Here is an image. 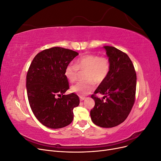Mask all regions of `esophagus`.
Wrapping results in <instances>:
<instances>
[{
    "label": "esophagus",
    "instance_id": "esophagus-1",
    "mask_svg": "<svg viewBox=\"0 0 161 161\" xmlns=\"http://www.w3.org/2000/svg\"><path fill=\"white\" fill-rule=\"evenodd\" d=\"M85 97H80V101H83V100H85Z\"/></svg>",
    "mask_w": 161,
    "mask_h": 161
}]
</instances>
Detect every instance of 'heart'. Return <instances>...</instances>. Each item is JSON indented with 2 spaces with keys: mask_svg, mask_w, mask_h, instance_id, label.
<instances>
[{
  "mask_svg": "<svg viewBox=\"0 0 161 161\" xmlns=\"http://www.w3.org/2000/svg\"><path fill=\"white\" fill-rule=\"evenodd\" d=\"M110 61L105 56L97 54H85L76 60L75 64L67 65L64 75L69 82L76 80L79 70H86L84 79L71 87V91L79 96L89 95L95 88L94 82L100 84L108 76L110 70Z\"/></svg>",
  "mask_w": 161,
  "mask_h": 161,
  "instance_id": "obj_1",
  "label": "heart"
}]
</instances>
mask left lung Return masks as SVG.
<instances>
[{"instance_id": "obj_1", "label": "left lung", "mask_w": 161, "mask_h": 161, "mask_svg": "<svg viewBox=\"0 0 161 161\" xmlns=\"http://www.w3.org/2000/svg\"><path fill=\"white\" fill-rule=\"evenodd\" d=\"M103 48L110 61V70L91 95L95 104L90 115L95 125L113 128L124 122L134 104L136 74L132 62L125 53L113 46ZM97 93L103 94V98L96 97Z\"/></svg>"}]
</instances>
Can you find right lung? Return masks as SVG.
<instances>
[{
	"instance_id": "add662e5",
	"label": "right lung",
	"mask_w": 161,
	"mask_h": 161,
	"mask_svg": "<svg viewBox=\"0 0 161 161\" xmlns=\"http://www.w3.org/2000/svg\"><path fill=\"white\" fill-rule=\"evenodd\" d=\"M78 55L73 50L53 47L38 53L29 68L26 77L29 103L36 118L47 128H64L74 118L73 109L79 106L80 100L74 92L64 95L69 89L64 70Z\"/></svg>"
}]
</instances>
